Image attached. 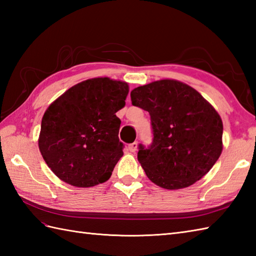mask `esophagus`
<instances>
[{
	"instance_id": "esophagus-1",
	"label": "esophagus",
	"mask_w": 256,
	"mask_h": 256,
	"mask_svg": "<svg viewBox=\"0 0 256 256\" xmlns=\"http://www.w3.org/2000/svg\"><path fill=\"white\" fill-rule=\"evenodd\" d=\"M138 143L136 142V140H135V142H133V143H131L128 145V150H130V152H132V153H134V152H136V150H138Z\"/></svg>"
}]
</instances>
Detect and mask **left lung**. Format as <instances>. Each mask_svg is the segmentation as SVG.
Returning <instances> with one entry per match:
<instances>
[{
    "instance_id": "8db88e82",
    "label": "left lung",
    "mask_w": 256,
    "mask_h": 256,
    "mask_svg": "<svg viewBox=\"0 0 256 256\" xmlns=\"http://www.w3.org/2000/svg\"><path fill=\"white\" fill-rule=\"evenodd\" d=\"M132 104L150 116L153 140L138 145V160L152 182L165 189L192 186L221 155L224 124L198 91L177 80H160L131 92Z\"/></svg>"
}]
</instances>
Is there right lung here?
I'll return each mask as SVG.
<instances>
[{
  "mask_svg": "<svg viewBox=\"0 0 256 256\" xmlns=\"http://www.w3.org/2000/svg\"><path fill=\"white\" fill-rule=\"evenodd\" d=\"M128 86L108 78L82 81L48 106L38 146L48 167L74 187L106 182L123 156L118 140Z\"/></svg>",
  "mask_w": 256,
  "mask_h": 256,
  "instance_id": "right-lung-1",
  "label": "right lung"
}]
</instances>
